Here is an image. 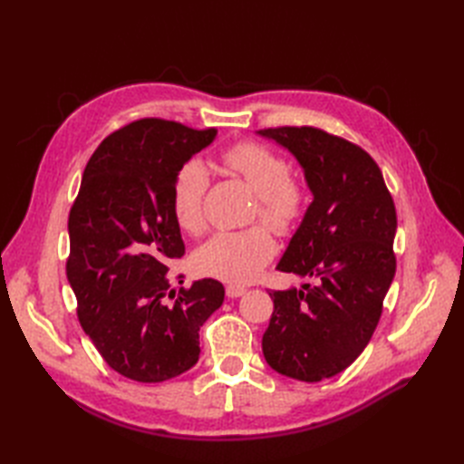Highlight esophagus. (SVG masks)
I'll return each instance as SVG.
<instances>
[{"mask_svg":"<svg viewBox=\"0 0 464 464\" xmlns=\"http://www.w3.org/2000/svg\"><path fill=\"white\" fill-rule=\"evenodd\" d=\"M246 286L244 285H234V283H230V285H227V296L228 298H240V296H244L246 294Z\"/></svg>","mask_w":464,"mask_h":464,"instance_id":"1","label":"esophagus"}]
</instances>
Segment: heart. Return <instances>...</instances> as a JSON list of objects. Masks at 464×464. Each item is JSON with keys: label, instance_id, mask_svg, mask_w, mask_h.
<instances>
[{"label": "heart", "instance_id": "obj_1", "mask_svg": "<svg viewBox=\"0 0 464 464\" xmlns=\"http://www.w3.org/2000/svg\"><path fill=\"white\" fill-rule=\"evenodd\" d=\"M220 162L246 179L257 193V210L269 227L285 234L292 230L307 208V188L288 174L278 152L259 143H236L220 150ZM208 172L199 160H188L172 181V210L181 230L201 234L205 228V195ZM275 254L271 232L261 224L242 230H222L195 251V265L205 275L228 283H247Z\"/></svg>", "mask_w": 464, "mask_h": 464}]
</instances>
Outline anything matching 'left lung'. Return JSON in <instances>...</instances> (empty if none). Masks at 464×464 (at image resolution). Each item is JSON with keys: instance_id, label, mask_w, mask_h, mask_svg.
Masks as SVG:
<instances>
[{"instance_id": "obj_1", "label": "left lung", "mask_w": 464, "mask_h": 464, "mask_svg": "<svg viewBox=\"0 0 464 464\" xmlns=\"http://www.w3.org/2000/svg\"><path fill=\"white\" fill-rule=\"evenodd\" d=\"M288 149L314 201L276 269L314 285L273 290L275 310L263 334L269 366L315 383L346 370L368 346L397 269V210L370 154L323 130L257 131Z\"/></svg>"}]
</instances>
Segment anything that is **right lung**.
Wrapping results in <instances>:
<instances>
[{
    "label": "right lung",
    "mask_w": 464,
    "mask_h": 464,
    "mask_svg": "<svg viewBox=\"0 0 464 464\" xmlns=\"http://www.w3.org/2000/svg\"><path fill=\"white\" fill-rule=\"evenodd\" d=\"M215 135L160 118L123 125L92 152L69 210L65 271L81 327L111 370L139 383L193 368L199 329L224 300L215 278L174 288L168 273L186 254L174 176Z\"/></svg>",
    "instance_id": "1"
}]
</instances>
